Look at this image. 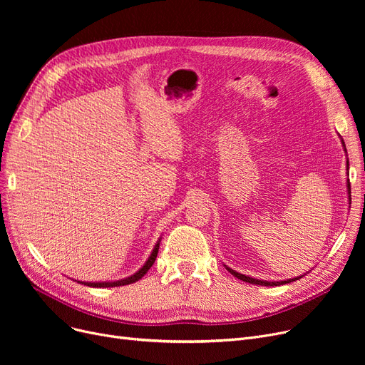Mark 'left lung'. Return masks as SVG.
Wrapping results in <instances>:
<instances>
[{"instance_id": "obj_1", "label": "left lung", "mask_w": 365, "mask_h": 365, "mask_svg": "<svg viewBox=\"0 0 365 365\" xmlns=\"http://www.w3.org/2000/svg\"><path fill=\"white\" fill-rule=\"evenodd\" d=\"M339 138H340V140H341V146H343V149H344V153H346V157H348V152H346V146H344V142H343V139H341V136L339 134ZM346 170H348V173L346 175L349 176V160H346ZM346 187H348V197H351V183H349V179L346 180ZM351 200V198H349ZM226 269L231 272L234 277H237L238 279H241V281H244V282H248V284H257V285H266V287H274V285H282V284H289V282H293V281H296V279H300L302 277H304L306 274H303V275H299V277H294V278H289V279H284V281H266V279H257V278H253V277H248V275H244V274H240V272H237V271H234L232 267H229V266H226V264H223Z\"/></svg>"}]
</instances>
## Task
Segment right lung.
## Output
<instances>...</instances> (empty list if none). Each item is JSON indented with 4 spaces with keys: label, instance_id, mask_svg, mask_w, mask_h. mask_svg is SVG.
I'll return each mask as SVG.
<instances>
[{
    "label": "right lung",
    "instance_id": "obj_1",
    "mask_svg": "<svg viewBox=\"0 0 365 365\" xmlns=\"http://www.w3.org/2000/svg\"><path fill=\"white\" fill-rule=\"evenodd\" d=\"M160 242H161V237L158 238L157 244L153 245V250L150 252L148 260L145 262V264L140 267V269L138 272H134L133 275L130 277H125L123 279H115V281H80V279H75L76 282L80 284H84V285H88V287H96V289H103V287H120V285H127V284H133L139 281L143 275H146V272L150 269V266L153 264V262H155L157 259V255H158V250H160Z\"/></svg>",
    "mask_w": 365,
    "mask_h": 365
}]
</instances>
